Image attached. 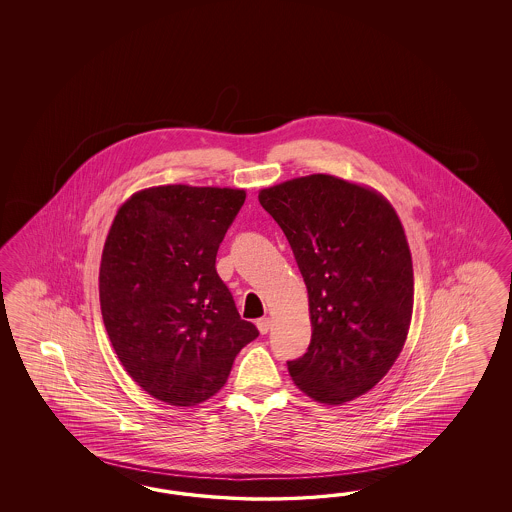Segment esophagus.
<instances>
[{
	"label": "esophagus",
	"mask_w": 512,
	"mask_h": 512,
	"mask_svg": "<svg viewBox=\"0 0 512 512\" xmlns=\"http://www.w3.org/2000/svg\"><path fill=\"white\" fill-rule=\"evenodd\" d=\"M257 328H259L261 334H268V330L272 328V319H270V317L259 319V321H257Z\"/></svg>",
	"instance_id": "obj_1"
}]
</instances>
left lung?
Instances as JSON below:
<instances>
[{
  "label": "left lung",
  "mask_w": 512,
  "mask_h": 512,
  "mask_svg": "<svg viewBox=\"0 0 512 512\" xmlns=\"http://www.w3.org/2000/svg\"><path fill=\"white\" fill-rule=\"evenodd\" d=\"M308 289L311 341L287 362L306 396L326 405L372 390L400 357L413 315V261L394 206L332 174L259 191Z\"/></svg>",
  "instance_id": "8db88e82"
}]
</instances>
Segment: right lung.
<instances>
[{
    "mask_svg": "<svg viewBox=\"0 0 512 512\" xmlns=\"http://www.w3.org/2000/svg\"><path fill=\"white\" fill-rule=\"evenodd\" d=\"M244 201L233 187H146L110 225L99 266L103 323L125 372L159 402H206L259 336L216 272Z\"/></svg>",
    "mask_w": 512,
    "mask_h": 512,
    "instance_id": "right-lung-1",
    "label": "right lung"
}]
</instances>
